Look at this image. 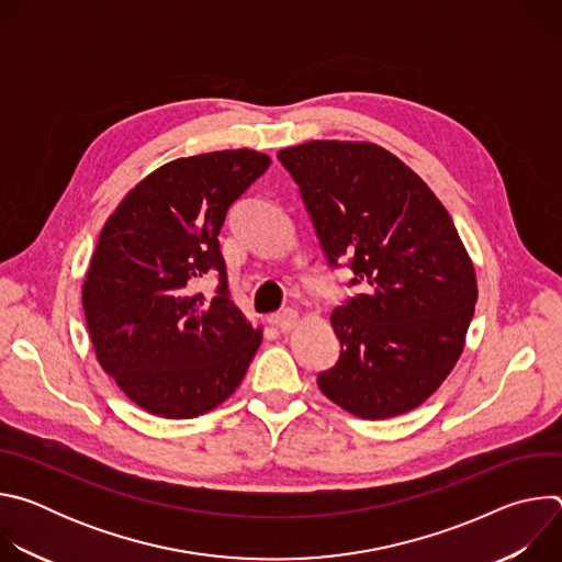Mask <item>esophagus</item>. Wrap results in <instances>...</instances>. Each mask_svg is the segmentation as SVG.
<instances>
[{"label": "esophagus", "instance_id": "obj_1", "mask_svg": "<svg viewBox=\"0 0 562 562\" xmlns=\"http://www.w3.org/2000/svg\"><path fill=\"white\" fill-rule=\"evenodd\" d=\"M297 323H300V315L295 308H284L276 315V325L280 327V331H291L297 327Z\"/></svg>", "mask_w": 562, "mask_h": 562}]
</instances>
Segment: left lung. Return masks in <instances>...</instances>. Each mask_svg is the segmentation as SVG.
<instances>
[{
    "label": "left lung",
    "mask_w": 562,
    "mask_h": 562,
    "mask_svg": "<svg viewBox=\"0 0 562 562\" xmlns=\"http://www.w3.org/2000/svg\"><path fill=\"white\" fill-rule=\"evenodd\" d=\"M329 265L351 258L367 293L334 308L336 367L317 386L345 412L403 416L456 367L477 300L451 215L403 159L371 142L313 139L278 153Z\"/></svg>",
    "instance_id": "1"
}]
</instances>
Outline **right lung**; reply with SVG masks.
<instances>
[{"label": "right lung", "instance_id": "add662e5", "mask_svg": "<svg viewBox=\"0 0 562 562\" xmlns=\"http://www.w3.org/2000/svg\"><path fill=\"white\" fill-rule=\"evenodd\" d=\"M269 165L251 148L178 157L131 189L100 233L82 286L93 351L157 418L222 405L262 342V329L228 300L217 235L228 206ZM211 268L221 286L209 303L194 282Z\"/></svg>", "mask_w": 562, "mask_h": 562}]
</instances>
